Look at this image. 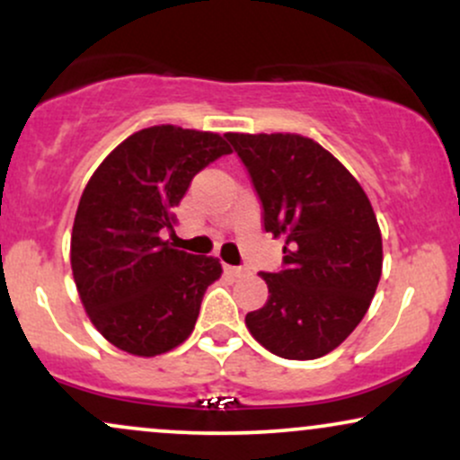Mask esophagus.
<instances>
[{
  "mask_svg": "<svg viewBox=\"0 0 460 460\" xmlns=\"http://www.w3.org/2000/svg\"><path fill=\"white\" fill-rule=\"evenodd\" d=\"M225 272L229 274V277H242V274H244L246 270H244V268H240V266H225Z\"/></svg>",
  "mask_w": 460,
  "mask_h": 460,
  "instance_id": "34e87169",
  "label": "esophagus"
}]
</instances>
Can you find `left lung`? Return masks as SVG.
<instances>
[{
  "label": "left lung",
  "instance_id": "obj_1",
  "mask_svg": "<svg viewBox=\"0 0 460 460\" xmlns=\"http://www.w3.org/2000/svg\"><path fill=\"white\" fill-rule=\"evenodd\" d=\"M283 237L281 272H261L268 300L246 314L272 355L309 361L357 329L383 272V237L367 194L337 157L298 134H226Z\"/></svg>",
  "mask_w": 460,
  "mask_h": 460
}]
</instances>
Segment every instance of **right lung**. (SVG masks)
Masks as SVG:
<instances>
[{"label": "right lung", "instance_id": "obj_1", "mask_svg": "<svg viewBox=\"0 0 460 460\" xmlns=\"http://www.w3.org/2000/svg\"><path fill=\"white\" fill-rule=\"evenodd\" d=\"M231 153L212 131L155 125L120 142L93 172L71 234V268L84 309L110 344L155 357L188 340L205 289L223 274L216 257L160 237L208 164Z\"/></svg>", "mask_w": 460, "mask_h": 460}]
</instances>
